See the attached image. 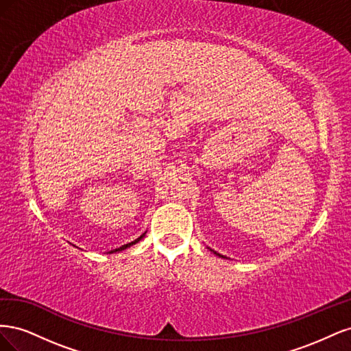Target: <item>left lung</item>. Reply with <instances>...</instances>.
I'll use <instances>...</instances> for the list:
<instances>
[{
	"instance_id": "obj_1",
	"label": "left lung",
	"mask_w": 351,
	"mask_h": 351,
	"mask_svg": "<svg viewBox=\"0 0 351 351\" xmlns=\"http://www.w3.org/2000/svg\"><path fill=\"white\" fill-rule=\"evenodd\" d=\"M215 254H218V256H221V254H219V253H217V252H215Z\"/></svg>"
}]
</instances>
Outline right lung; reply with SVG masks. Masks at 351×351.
<instances>
[{
	"label": "right lung",
	"instance_id": "obj_1",
	"mask_svg": "<svg viewBox=\"0 0 351 351\" xmlns=\"http://www.w3.org/2000/svg\"><path fill=\"white\" fill-rule=\"evenodd\" d=\"M143 236H145V232L141 236V237H137L134 241H132V243H127V244H124V246H121V247H119V249H115V250H111L110 253H114V252H119V250H124V249H127V247H130V246H133V244H136L137 241H141L142 239H143Z\"/></svg>",
	"mask_w": 351,
	"mask_h": 351
}]
</instances>
